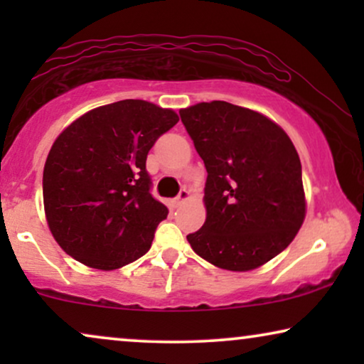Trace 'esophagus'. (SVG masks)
<instances>
[{
  "mask_svg": "<svg viewBox=\"0 0 364 364\" xmlns=\"http://www.w3.org/2000/svg\"><path fill=\"white\" fill-rule=\"evenodd\" d=\"M188 198H191V192H188L186 187L181 188V192H178V196L176 197V200H173V202H176V207L182 205V203H183V202H187Z\"/></svg>",
  "mask_w": 364,
  "mask_h": 364,
  "instance_id": "34e87169",
  "label": "esophagus"
}]
</instances>
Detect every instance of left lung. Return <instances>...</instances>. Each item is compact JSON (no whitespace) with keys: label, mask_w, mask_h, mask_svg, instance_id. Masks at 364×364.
<instances>
[{"label":"left lung","mask_w":364,"mask_h":364,"mask_svg":"<svg viewBox=\"0 0 364 364\" xmlns=\"http://www.w3.org/2000/svg\"><path fill=\"white\" fill-rule=\"evenodd\" d=\"M207 168V218L187 240L203 260L248 272L290 245L305 220L301 162L287 132L225 101L181 109Z\"/></svg>","instance_id":"left-lung-1"}]
</instances>
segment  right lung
Returning <instances> with one entry per match:
<instances>
[{"label": "right lung", "instance_id": "right-lung-1", "mask_svg": "<svg viewBox=\"0 0 364 364\" xmlns=\"http://www.w3.org/2000/svg\"><path fill=\"white\" fill-rule=\"evenodd\" d=\"M177 122L172 109L126 99L92 109L59 134L44 164L43 200L68 255L116 270L149 252L168 210L151 193L147 154Z\"/></svg>", "mask_w": 364, "mask_h": 364}]
</instances>
